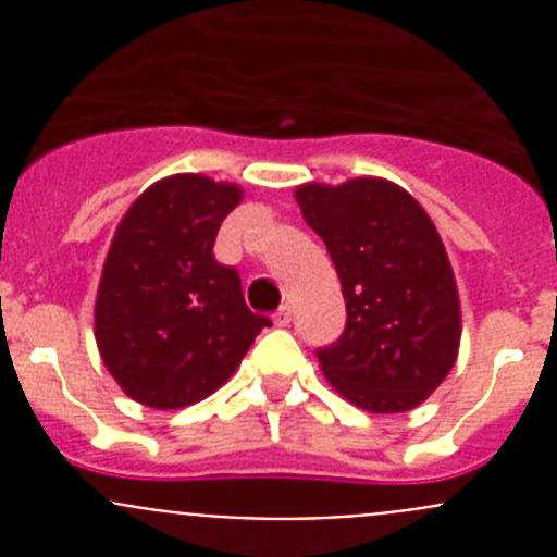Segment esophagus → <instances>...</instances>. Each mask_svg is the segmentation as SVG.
I'll return each instance as SVG.
<instances>
[{
	"label": "esophagus",
	"mask_w": 557,
	"mask_h": 557,
	"mask_svg": "<svg viewBox=\"0 0 557 557\" xmlns=\"http://www.w3.org/2000/svg\"><path fill=\"white\" fill-rule=\"evenodd\" d=\"M272 318H274V325H280V329H285V325L290 323V307L283 305L277 312L272 314Z\"/></svg>",
	"instance_id": "34e87169"
}]
</instances>
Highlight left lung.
Masks as SVG:
<instances>
[{
  "mask_svg": "<svg viewBox=\"0 0 557 557\" xmlns=\"http://www.w3.org/2000/svg\"><path fill=\"white\" fill-rule=\"evenodd\" d=\"M296 201L325 243L347 320L318 347L329 383L367 412H407L440 387L460 342V305L440 232L404 188L380 177L307 183Z\"/></svg>",
  "mask_w": 557,
  "mask_h": 557,
  "instance_id": "8db88e82",
  "label": "left lung"
}]
</instances>
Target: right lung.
I'll use <instances>...</instances> for the list:
<instances>
[{"label":"right lung","instance_id":"1","mask_svg":"<svg viewBox=\"0 0 557 557\" xmlns=\"http://www.w3.org/2000/svg\"><path fill=\"white\" fill-rule=\"evenodd\" d=\"M237 185L174 174L123 215L97 296V345L117 385L153 409H180L218 391L267 314L247 310L237 269L212 256Z\"/></svg>","mask_w":557,"mask_h":557}]
</instances>
